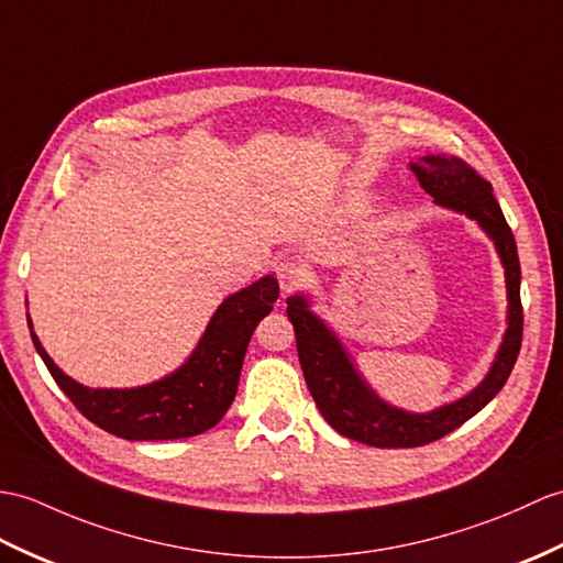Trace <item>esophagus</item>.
<instances>
[{"label":"esophagus","instance_id":"34e87169","mask_svg":"<svg viewBox=\"0 0 563 563\" xmlns=\"http://www.w3.org/2000/svg\"><path fill=\"white\" fill-rule=\"evenodd\" d=\"M276 278L280 283L283 292H292L299 285H305L307 280V268L299 258L295 256H285L276 264Z\"/></svg>","mask_w":563,"mask_h":563}]
</instances>
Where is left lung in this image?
Segmentation results:
<instances>
[{"label":"left lung","instance_id":"left-lung-1","mask_svg":"<svg viewBox=\"0 0 563 563\" xmlns=\"http://www.w3.org/2000/svg\"><path fill=\"white\" fill-rule=\"evenodd\" d=\"M410 167L434 203L477 220L479 228L494 240L506 273L508 329L489 374L473 394L431 412H405L384 402L367 386L360 372L352 367L341 341L317 313H311L307 297H287V319L295 325L299 364H302L309 394L323 420L338 434L376 449L424 446L459 429L504 388L522 341L520 261L514 232L508 228L499 201L494 199L492 185L477 175L475 167L455 155H424L417 163H410Z\"/></svg>","mask_w":563,"mask_h":563}]
</instances>
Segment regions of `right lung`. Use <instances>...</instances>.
I'll use <instances>...</instances> for the list:
<instances>
[{
  "mask_svg": "<svg viewBox=\"0 0 563 563\" xmlns=\"http://www.w3.org/2000/svg\"><path fill=\"white\" fill-rule=\"evenodd\" d=\"M278 299L273 276L230 295L218 307L199 345L177 372L139 388H88L64 374L29 329L57 386L86 420L129 441H167L203 434L216 427L238 394L246 345L258 321Z\"/></svg>",
  "mask_w": 563,
  "mask_h": 563,
  "instance_id": "obj_1",
  "label": "right lung"
}]
</instances>
